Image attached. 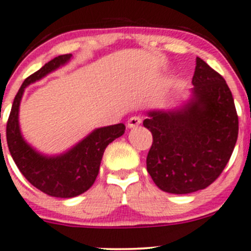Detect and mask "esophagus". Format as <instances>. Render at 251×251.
Here are the masks:
<instances>
[{"label":"esophagus","mask_w":251,"mask_h":251,"mask_svg":"<svg viewBox=\"0 0 251 251\" xmlns=\"http://www.w3.org/2000/svg\"><path fill=\"white\" fill-rule=\"evenodd\" d=\"M141 123H142L141 118H139V117H132V118L128 119L127 127L128 128H134V127H137V126H138Z\"/></svg>","instance_id":"1"}]
</instances>
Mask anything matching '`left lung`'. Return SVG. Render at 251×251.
Instances as JSON below:
<instances>
[{
  "label": "left lung",
  "mask_w": 251,
  "mask_h": 251,
  "mask_svg": "<svg viewBox=\"0 0 251 251\" xmlns=\"http://www.w3.org/2000/svg\"><path fill=\"white\" fill-rule=\"evenodd\" d=\"M192 97L174 110H150L143 121L152 133L147 170L157 188L184 195L209 186L230 160L238 115L225 79L196 59Z\"/></svg>",
  "instance_id": "8db88e82"
}]
</instances>
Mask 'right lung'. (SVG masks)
I'll list each match as a JSON object with an SVG mask.
<instances>
[{"label":"right lung","instance_id":"right-lung-1","mask_svg":"<svg viewBox=\"0 0 251 251\" xmlns=\"http://www.w3.org/2000/svg\"><path fill=\"white\" fill-rule=\"evenodd\" d=\"M71 57L72 54L60 55L24 80L13 102L6 131L8 149L21 174L42 192L60 199L75 197L91 188L105 148L125 132L124 124L96 128L70 150L55 156L41 154L24 139L19 107L25 88L66 65Z\"/></svg>","mask_w":251,"mask_h":251}]
</instances>
